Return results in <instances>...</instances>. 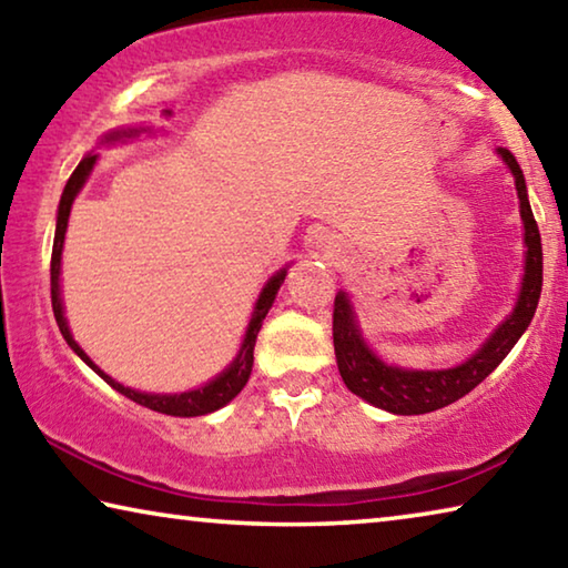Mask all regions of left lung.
Wrapping results in <instances>:
<instances>
[{"label": "left lung", "mask_w": 568, "mask_h": 568, "mask_svg": "<svg viewBox=\"0 0 568 568\" xmlns=\"http://www.w3.org/2000/svg\"><path fill=\"white\" fill-rule=\"evenodd\" d=\"M496 152L498 158L506 162L508 170H511L516 182L518 207H521L524 220L526 261L521 291H518L514 311L496 325V331L488 335L484 345L464 363L440 371H413L400 368V365H388L371 348L368 341L363 338L358 315H355V307L348 293L341 291L335 295L333 305L335 361H338L341 378L345 386H348V390L355 393L358 398L368 400L371 406L396 413V416H418V413H430L450 406V403H456L458 398H464L466 393L474 390L488 373L496 371V365L511 353V348L526 333L528 323L534 318L544 283L541 235H538V225L534 220L531 205H528V192L521 168H518L516 158L506 148H498Z\"/></svg>", "instance_id": "1"}]
</instances>
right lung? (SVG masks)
<instances>
[{
  "instance_id": "add662e5",
  "label": "right lung",
  "mask_w": 568,
  "mask_h": 568,
  "mask_svg": "<svg viewBox=\"0 0 568 568\" xmlns=\"http://www.w3.org/2000/svg\"><path fill=\"white\" fill-rule=\"evenodd\" d=\"M142 132H150V128H124V130H112L108 134H102V145H114V142H122V140H132V138H140ZM98 158L94 152H88V155L82 158L80 165L74 168L72 178L67 180L64 192H62V200H60V210H57V230H54V245H52V265H50V273H52V311H54V321L60 325V333L64 335V341L70 348L80 355V358L90 365V368L98 373L102 381H108L110 386L122 393V396H128L130 400L140 403V406H145L150 410H158V413H165V416H180V418H192V416H205V413H213L217 408L227 406L230 400H233L240 390L245 388V383L250 378V371H253V351H255V338L257 333L263 328V321L267 311L273 307V301L277 291H281V285L287 275V267L285 265L277 271L271 281L263 285L261 295H257L255 307H253V315H250V323H247V331H245V338L243 345H240L237 355L233 358V363L227 365L223 373H217L213 381H207L205 386L200 388H192L185 393H142V390H134L122 386L114 378H110L108 373L100 371V365H94L92 358L88 353H84L77 341L72 338L70 333V325H67L64 318V305H62V293H60V271H62V247H64V233H67V220H70V210L74 197L80 195V190L84 187V182H88L90 172L98 165Z\"/></svg>"
}]
</instances>
